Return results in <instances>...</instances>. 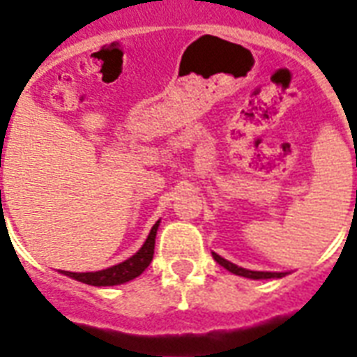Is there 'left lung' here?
<instances>
[{
  "instance_id": "8db88e82",
  "label": "left lung",
  "mask_w": 357,
  "mask_h": 357,
  "mask_svg": "<svg viewBox=\"0 0 357 357\" xmlns=\"http://www.w3.org/2000/svg\"><path fill=\"white\" fill-rule=\"evenodd\" d=\"M213 254V259L217 261L218 265H222L226 271L234 272L237 276H244V278H250V280H268V278H283L287 272H259V271H248V268H243V266H237L234 263H229L228 259H224L220 257L218 254L211 252Z\"/></svg>"
}]
</instances>
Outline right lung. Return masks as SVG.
Returning <instances> with one entry per match:
<instances>
[{
  "label": "right lung",
  "mask_w": 357,
  "mask_h": 357,
  "mask_svg": "<svg viewBox=\"0 0 357 357\" xmlns=\"http://www.w3.org/2000/svg\"><path fill=\"white\" fill-rule=\"evenodd\" d=\"M1 192V190H0ZM157 228H159V220L153 224L150 235L146 238V243L142 244V248L135 255H131L129 259L122 261L119 265L109 266L103 271L96 272H68L63 271L64 276H70L86 285H96V287H107V285H120V283L131 282L137 276H140L142 272L148 268V265L153 259V248H155V235Z\"/></svg>",
  "instance_id": "right-lung-1"
}]
</instances>
